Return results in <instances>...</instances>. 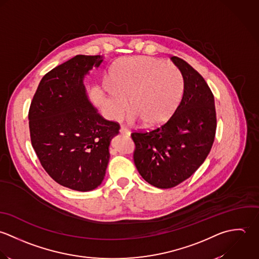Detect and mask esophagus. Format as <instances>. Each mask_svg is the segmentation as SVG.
Returning <instances> with one entry per match:
<instances>
[{"label":"esophagus","mask_w":259,"mask_h":259,"mask_svg":"<svg viewBox=\"0 0 259 259\" xmlns=\"http://www.w3.org/2000/svg\"><path fill=\"white\" fill-rule=\"evenodd\" d=\"M120 133L123 134V135H127V136H130V135H131L130 130L127 129V128L124 127V126H121V128H120Z\"/></svg>","instance_id":"esophagus-1"}]
</instances>
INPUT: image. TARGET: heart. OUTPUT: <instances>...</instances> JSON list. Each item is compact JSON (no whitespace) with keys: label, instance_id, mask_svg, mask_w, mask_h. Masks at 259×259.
Instances as JSON below:
<instances>
[{"label":"heart","instance_id":"b5f03b06","mask_svg":"<svg viewBox=\"0 0 259 259\" xmlns=\"http://www.w3.org/2000/svg\"><path fill=\"white\" fill-rule=\"evenodd\" d=\"M104 84L110 115L120 118L129 108L133 120L157 128L167 123L178 110L184 94V80L173 64L147 56L131 57L116 63Z\"/></svg>","mask_w":259,"mask_h":259}]
</instances>
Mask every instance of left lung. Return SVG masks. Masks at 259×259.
I'll list each match as a JSON object with an SVG mask.
<instances>
[{
    "instance_id": "left-lung-1",
    "label": "left lung",
    "mask_w": 259,
    "mask_h": 259,
    "mask_svg": "<svg viewBox=\"0 0 259 259\" xmlns=\"http://www.w3.org/2000/svg\"><path fill=\"white\" fill-rule=\"evenodd\" d=\"M184 80V94L173 117L148 132L132 133L134 163L142 178L161 189L189 178L204 162L214 142V96L203 77L186 61L171 57Z\"/></svg>"
}]
</instances>
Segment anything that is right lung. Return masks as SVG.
<instances>
[{
    "label": "right lung",
    "mask_w": 259,
    "mask_h": 259,
    "mask_svg": "<svg viewBox=\"0 0 259 259\" xmlns=\"http://www.w3.org/2000/svg\"><path fill=\"white\" fill-rule=\"evenodd\" d=\"M103 56L77 55L41 80L29 110L32 146L60 185L91 191L103 182L109 146L120 126L90 102L84 79Z\"/></svg>",
    "instance_id": "1"
}]
</instances>
